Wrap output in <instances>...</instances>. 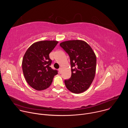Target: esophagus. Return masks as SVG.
Segmentation results:
<instances>
[{
	"label": "esophagus",
	"instance_id": "34e87169",
	"mask_svg": "<svg viewBox=\"0 0 128 128\" xmlns=\"http://www.w3.org/2000/svg\"><path fill=\"white\" fill-rule=\"evenodd\" d=\"M59 73H60V74H61V71H62V69H61V68H60L59 69Z\"/></svg>",
	"mask_w": 128,
	"mask_h": 128
}]
</instances>
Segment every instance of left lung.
I'll return each instance as SVG.
<instances>
[{
	"instance_id": "1",
	"label": "left lung",
	"mask_w": 128,
	"mask_h": 128,
	"mask_svg": "<svg viewBox=\"0 0 128 128\" xmlns=\"http://www.w3.org/2000/svg\"><path fill=\"white\" fill-rule=\"evenodd\" d=\"M60 46L68 53L70 59L71 76L65 80V86L72 93H82L89 88L95 78L96 54L84 40H67L61 42Z\"/></svg>"
}]
</instances>
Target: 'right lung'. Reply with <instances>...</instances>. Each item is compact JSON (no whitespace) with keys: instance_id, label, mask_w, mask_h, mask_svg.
Instances as JSON below:
<instances>
[{"instance_id":"1","label":"right lung","mask_w":128,"mask_h":128,"mask_svg":"<svg viewBox=\"0 0 128 128\" xmlns=\"http://www.w3.org/2000/svg\"><path fill=\"white\" fill-rule=\"evenodd\" d=\"M58 43L57 40H41L33 43L27 49L22 60V70L25 78L34 89L42 90L48 88L56 70L50 67L52 60L49 54Z\"/></svg>"}]
</instances>
